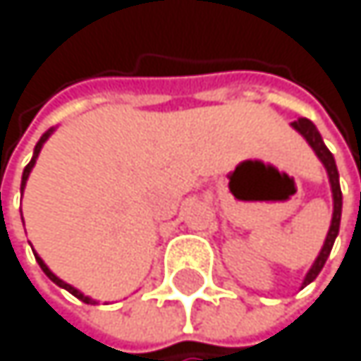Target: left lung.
Segmentation results:
<instances>
[{"label":"left lung","mask_w":361,"mask_h":361,"mask_svg":"<svg viewBox=\"0 0 361 361\" xmlns=\"http://www.w3.org/2000/svg\"><path fill=\"white\" fill-rule=\"evenodd\" d=\"M293 128L310 142V147L314 149V154L318 156V160L325 164L327 175H329V184H331V195H334V216H331V225H329V231H327V238H325V245H323L321 253H318V257L314 259L312 269L307 271V275L303 279V286L301 288H305L307 283H312L318 277V273L323 271L325 262H327V257L331 253V247L336 243V235L340 231V216H342V190H340V175H338V169H336V160L331 156V151L325 147V142H323L321 134H318L314 123L310 118H299V121L293 123Z\"/></svg>","instance_id":"1"}]
</instances>
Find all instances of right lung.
I'll use <instances>...</instances> for the list:
<instances>
[{
	"mask_svg": "<svg viewBox=\"0 0 361 361\" xmlns=\"http://www.w3.org/2000/svg\"><path fill=\"white\" fill-rule=\"evenodd\" d=\"M51 132H54V128H51V130H47V132H45L43 136H40V140L36 142V147H34V156H32L30 164H27V166L23 169V177H21V192H23V188H25V182H27V177H30V171H32V169H34V164H36V158H38V154H40V149H43L45 140H47V138L51 136ZM34 257H36V262H38V267H40V269H43V273H45V275H47V277H49V279H51V281H54L56 286H60V288L68 290V293H71L73 297H78L80 301H84V303H94V301H92L90 297L82 295V293H80V290H78V288H73L71 283H66V281H62L60 277H56V275H54V273H51V271L47 269V264H45V262H43V259H40V257H38L36 253H34Z\"/></svg>",
	"mask_w": 361,
	"mask_h": 361,
	"instance_id": "1",
	"label": "right lung"
}]
</instances>
